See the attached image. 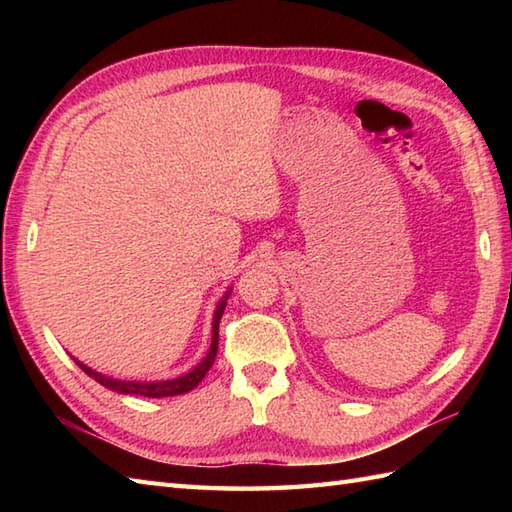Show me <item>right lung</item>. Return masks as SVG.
Returning a JSON list of instances; mask_svg holds the SVG:
<instances>
[{
  "label": "right lung",
  "instance_id": "add662e5",
  "mask_svg": "<svg viewBox=\"0 0 512 512\" xmlns=\"http://www.w3.org/2000/svg\"><path fill=\"white\" fill-rule=\"evenodd\" d=\"M228 295H231V290L226 292L224 299L217 303L215 308V317H213V336H211V347H209V354H206L202 358V363L198 367H193L189 374L184 376H178V378H171V380H151V383H138V380H118V378H110L105 374H99L94 372L92 367L83 365L81 361L74 363L79 365L85 374L92 376L96 383H101L103 387L112 389V391H118V394H129V396H147V398H162V396H178V394H187V391H191L193 387H198L202 383V378L206 376V372H209L215 356H217V341H220V319L224 314V308H226V299Z\"/></svg>",
  "mask_w": 512,
  "mask_h": 512
}]
</instances>
